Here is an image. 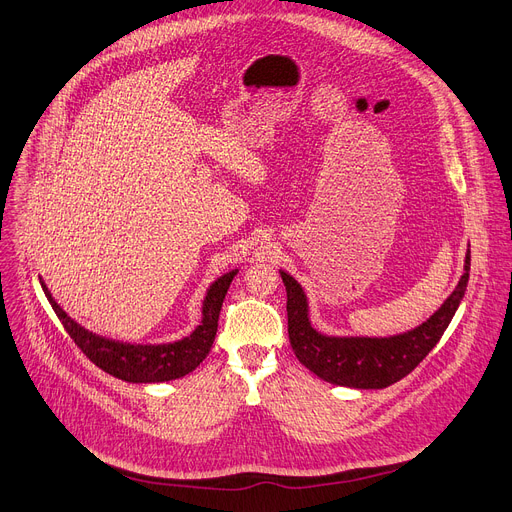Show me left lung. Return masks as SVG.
<instances>
[{
  "mask_svg": "<svg viewBox=\"0 0 512 512\" xmlns=\"http://www.w3.org/2000/svg\"><path fill=\"white\" fill-rule=\"evenodd\" d=\"M280 275L288 294V335L298 361L329 384L382 390L408 376L443 337L468 288L470 249L463 261V275L441 308L418 327L390 337H345L318 331L310 320L304 288L288 271L280 269Z\"/></svg>",
  "mask_w": 512,
  "mask_h": 512,
  "instance_id": "8db88e82",
  "label": "left lung"
}]
</instances>
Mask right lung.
<instances>
[{"label":"right lung","mask_w":512,"mask_h":512,"mask_svg":"<svg viewBox=\"0 0 512 512\" xmlns=\"http://www.w3.org/2000/svg\"><path fill=\"white\" fill-rule=\"evenodd\" d=\"M237 273L239 269L226 271L210 284L202 300V320L188 337L157 345L122 343L87 331L57 304L42 277L40 286L75 345L106 374L132 384H161L188 376L206 359L218 331V314L224 296Z\"/></svg>","instance_id":"add662e5"}]
</instances>
